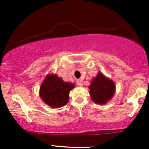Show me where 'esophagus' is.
<instances>
[{
  "label": "esophagus",
  "instance_id": "esophagus-1",
  "mask_svg": "<svg viewBox=\"0 0 149 149\" xmlns=\"http://www.w3.org/2000/svg\"><path fill=\"white\" fill-rule=\"evenodd\" d=\"M77 84H78V86H83V84H82V81L81 80H77Z\"/></svg>",
  "mask_w": 149,
  "mask_h": 149
}]
</instances>
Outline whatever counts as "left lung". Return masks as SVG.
I'll use <instances>...</instances> for the list:
<instances>
[{
	"label": "left lung",
	"mask_w": 149,
	"mask_h": 149,
	"mask_svg": "<svg viewBox=\"0 0 149 149\" xmlns=\"http://www.w3.org/2000/svg\"><path fill=\"white\" fill-rule=\"evenodd\" d=\"M88 88L91 100L95 104L100 105L107 104L116 92L114 81L105 76L100 71L91 81Z\"/></svg>",
	"instance_id": "8db88e82"
}]
</instances>
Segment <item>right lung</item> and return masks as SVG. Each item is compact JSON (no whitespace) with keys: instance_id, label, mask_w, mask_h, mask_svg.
<instances>
[{"instance_id":"add662e5","label":"right lung","mask_w":149,"mask_h":149,"mask_svg":"<svg viewBox=\"0 0 149 149\" xmlns=\"http://www.w3.org/2000/svg\"><path fill=\"white\" fill-rule=\"evenodd\" d=\"M73 83L65 82L56 74L48 73L39 89V96L52 108H59L69 102V93L74 88Z\"/></svg>"}]
</instances>
